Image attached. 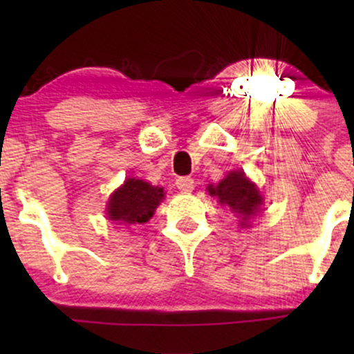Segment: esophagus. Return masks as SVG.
<instances>
[{"label": "esophagus", "instance_id": "esophagus-1", "mask_svg": "<svg viewBox=\"0 0 354 354\" xmlns=\"http://www.w3.org/2000/svg\"><path fill=\"white\" fill-rule=\"evenodd\" d=\"M193 186H194V181L193 178L189 176H181L176 180V188L180 191H191L193 189Z\"/></svg>", "mask_w": 354, "mask_h": 354}]
</instances>
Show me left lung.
Segmentation results:
<instances>
[{
    "instance_id": "left-lung-1",
    "label": "left lung",
    "mask_w": 354,
    "mask_h": 354,
    "mask_svg": "<svg viewBox=\"0 0 354 354\" xmlns=\"http://www.w3.org/2000/svg\"><path fill=\"white\" fill-rule=\"evenodd\" d=\"M209 193L218 198L221 205L230 206L233 213L239 214L243 221L258 213L259 206L263 205V198L259 191L251 181H248L245 173L231 171L225 180L216 185V188L209 186ZM245 225V223H241Z\"/></svg>"
}]
</instances>
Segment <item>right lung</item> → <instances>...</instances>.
<instances>
[{
	"instance_id": "obj_1",
	"label": "right lung",
	"mask_w": 354,
	"mask_h": 354,
	"mask_svg": "<svg viewBox=\"0 0 354 354\" xmlns=\"http://www.w3.org/2000/svg\"><path fill=\"white\" fill-rule=\"evenodd\" d=\"M163 198V188L128 178L124 185L113 193L108 203V218L124 225H143L149 221Z\"/></svg>"
}]
</instances>
